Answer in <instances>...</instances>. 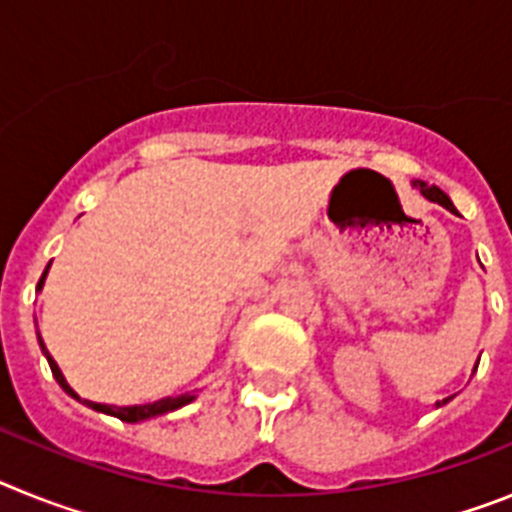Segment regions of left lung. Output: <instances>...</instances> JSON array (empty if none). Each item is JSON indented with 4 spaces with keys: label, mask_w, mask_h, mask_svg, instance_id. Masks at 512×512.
<instances>
[{
    "label": "left lung",
    "mask_w": 512,
    "mask_h": 512,
    "mask_svg": "<svg viewBox=\"0 0 512 512\" xmlns=\"http://www.w3.org/2000/svg\"><path fill=\"white\" fill-rule=\"evenodd\" d=\"M413 187H418V189H420V194H423L425 200L438 202V205H441V207H446V210L456 212V210H454V205H451V200H449V197H446V194H443L441 189H438V187H428V184H425V182H413ZM449 400H451V397H446V400H441V402H438V408H441V405H446V402H449Z\"/></svg>",
    "instance_id": "obj_1"
}]
</instances>
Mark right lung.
<instances>
[{
    "mask_svg": "<svg viewBox=\"0 0 512 512\" xmlns=\"http://www.w3.org/2000/svg\"><path fill=\"white\" fill-rule=\"evenodd\" d=\"M48 269H51V264L45 266L43 277H40V282H38V289H43L45 277H48ZM38 341H40V348H43L45 359H48V364H51V372H53V377H56V382L61 384L63 390H66V395H71L74 400L81 402V397L71 390L69 382H66V377H63L61 369H58V364L53 361V356L48 354V348H45L43 338H38ZM192 400H194V395H179V397H164V400H156V402H146V405H130V408H117V405H102V402H89V400H84V405H89V408L97 410V413L115 415V418H120L122 423H140V420L156 418V415H164V413H171V410L184 408V405H189Z\"/></svg>",
    "mask_w": 512,
    "mask_h": 512,
    "instance_id": "right-lung-1",
    "label": "right lung"
}]
</instances>
